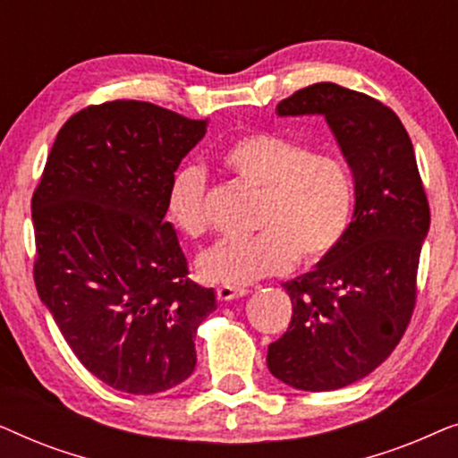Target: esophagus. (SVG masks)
Masks as SVG:
<instances>
[{
    "instance_id": "esophagus-1",
    "label": "esophagus",
    "mask_w": 458,
    "mask_h": 458,
    "mask_svg": "<svg viewBox=\"0 0 458 458\" xmlns=\"http://www.w3.org/2000/svg\"><path fill=\"white\" fill-rule=\"evenodd\" d=\"M246 290H242V287H229V285H221L216 287V298L221 300V302H231V300H237V298H243L246 296Z\"/></svg>"
}]
</instances>
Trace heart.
<instances>
[{"instance_id": "1", "label": "heart", "mask_w": 458, "mask_h": 458, "mask_svg": "<svg viewBox=\"0 0 458 458\" xmlns=\"http://www.w3.org/2000/svg\"><path fill=\"white\" fill-rule=\"evenodd\" d=\"M221 162L242 183L259 191L250 237H227L198 256L199 277L215 285L246 287L279 275L293 260L312 265L335 250L354 208V183L346 162L312 154L304 143L277 133L237 137ZM206 174L183 166L173 174L166 212L181 233L196 237L206 229Z\"/></svg>"}]
</instances>
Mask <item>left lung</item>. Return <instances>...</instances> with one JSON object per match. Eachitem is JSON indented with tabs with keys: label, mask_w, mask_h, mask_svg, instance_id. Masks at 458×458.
Segmentation results:
<instances>
[{
	"label": "left lung",
	"mask_w": 458,
	"mask_h": 458,
	"mask_svg": "<svg viewBox=\"0 0 458 458\" xmlns=\"http://www.w3.org/2000/svg\"><path fill=\"white\" fill-rule=\"evenodd\" d=\"M277 114L325 118L352 171L354 212L334 252L281 284L292 321L267 367L296 390H340L373 373L411 321L428 198L409 133L377 99L315 83L279 102Z\"/></svg>",
	"instance_id": "1"
}]
</instances>
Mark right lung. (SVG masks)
I'll use <instances>...</instances> for the list:
<instances>
[{
  "instance_id": "right-lung-1",
  "label": "right lung",
  "mask_w": 458,
  "mask_h": 458,
  "mask_svg": "<svg viewBox=\"0 0 458 458\" xmlns=\"http://www.w3.org/2000/svg\"><path fill=\"white\" fill-rule=\"evenodd\" d=\"M206 123L116 99L68 118L33 193L35 287L87 371L158 394L196 369L215 290L187 277L166 191Z\"/></svg>"
}]
</instances>
